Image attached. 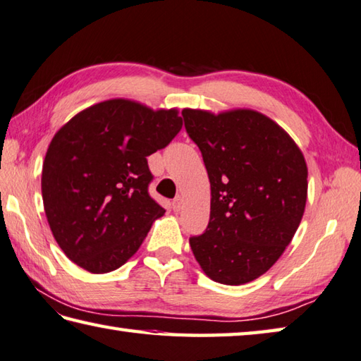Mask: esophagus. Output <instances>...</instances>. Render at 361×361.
<instances>
[{
    "instance_id": "obj_1",
    "label": "esophagus",
    "mask_w": 361,
    "mask_h": 361,
    "mask_svg": "<svg viewBox=\"0 0 361 361\" xmlns=\"http://www.w3.org/2000/svg\"><path fill=\"white\" fill-rule=\"evenodd\" d=\"M181 203H183L181 195H176L175 199H173V202H172V208H173V211H180V209H181Z\"/></svg>"
}]
</instances>
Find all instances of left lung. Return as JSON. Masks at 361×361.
I'll list each match as a JSON object with an SVG mask.
<instances>
[{
    "label": "left lung",
    "mask_w": 361,
    "mask_h": 361,
    "mask_svg": "<svg viewBox=\"0 0 361 361\" xmlns=\"http://www.w3.org/2000/svg\"><path fill=\"white\" fill-rule=\"evenodd\" d=\"M211 185L209 224L189 239L211 280L244 285L275 264L299 228L308 169L293 137L253 109H183Z\"/></svg>",
    "instance_id": "left-lung-1"
}]
</instances>
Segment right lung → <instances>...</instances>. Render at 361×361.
I'll list each match as a JSON object with an SVG mask.
<instances>
[{
    "label": "right lung",
    "mask_w": 361,
    "mask_h": 361,
    "mask_svg": "<svg viewBox=\"0 0 361 361\" xmlns=\"http://www.w3.org/2000/svg\"><path fill=\"white\" fill-rule=\"evenodd\" d=\"M178 109L112 98L54 134L42 169V199L56 243L92 274L125 264L164 216L150 195L147 157L178 134Z\"/></svg>",
    "instance_id": "obj_1"
}]
</instances>
